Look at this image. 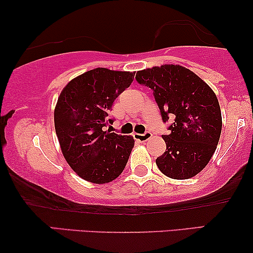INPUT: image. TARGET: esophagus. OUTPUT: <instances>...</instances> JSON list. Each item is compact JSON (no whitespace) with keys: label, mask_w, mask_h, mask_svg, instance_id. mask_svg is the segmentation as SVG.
I'll return each mask as SVG.
<instances>
[{"label":"esophagus","mask_w":253,"mask_h":253,"mask_svg":"<svg viewBox=\"0 0 253 253\" xmlns=\"http://www.w3.org/2000/svg\"><path fill=\"white\" fill-rule=\"evenodd\" d=\"M133 137H134V139H137V140L146 141L152 137V133L150 132V131H146V132H144V133H133Z\"/></svg>","instance_id":"34e87169"}]
</instances>
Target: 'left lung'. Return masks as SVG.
I'll use <instances>...</instances> for the list:
<instances>
[{"instance_id": "obj_1", "label": "left lung", "mask_w": 253, "mask_h": 253, "mask_svg": "<svg viewBox=\"0 0 253 253\" xmlns=\"http://www.w3.org/2000/svg\"><path fill=\"white\" fill-rule=\"evenodd\" d=\"M136 81L153 91L164 122L166 152L155 162L166 176L186 179L209 164L219 143L222 119L212 88L189 69L165 64L138 71Z\"/></svg>"}]
</instances>
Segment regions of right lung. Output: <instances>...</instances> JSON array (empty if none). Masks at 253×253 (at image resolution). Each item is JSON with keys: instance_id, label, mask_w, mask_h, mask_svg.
<instances>
[{"instance_id": "1", "label": "right lung", "mask_w": 253, "mask_h": 253, "mask_svg": "<svg viewBox=\"0 0 253 253\" xmlns=\"http://www.w3.org/2000/svg\"><path fill=\"white\" fill-rule=\"evenodd\" d=\"M134 72L96 68L63 88L54 112L62 153L76 174L103 184L119 177L129 160L134 139L106 130L117 96L129 87Z\"/></svg>"}]
</instances>
